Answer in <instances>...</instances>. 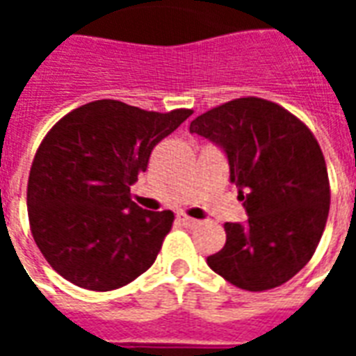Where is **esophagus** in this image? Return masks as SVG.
<instances>
[{"label": "esophagus", "mask_w": 356, "mask_h": 356, "mask_svg": "<svg viewBox=\"0 0 356 356\" xmlns=\"http://www.w3.org/2000/svg\"><path fill=\"white\" fill-rule=\"evenodd\" d=\"M177 219H179V223H183L185 227H196V225H198V219H193V217L185 216V213H179Z\"/></svg>", "instance_id": "1"}]
</instances>
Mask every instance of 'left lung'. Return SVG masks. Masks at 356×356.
Listing matches in <instances>:
<instances>
[{
  "label": "left lung",
  "mask_w": 356,
  "mask_h": 356,
  "mask_svg": "<svg viewBox=\"0 0 356 356\" xmlns=\"http://www.w3.org/2000/svg\"><path fill=\"white\" fill-rule=\"evenodd\" d=\"M229 162L246 223H225L227 242L208 265L236 288L288 282L313 257L330 211L326 162L303 122L275 102L244 97L191 122Z\"/></svg>",
  "instance_id": "1"
}]
</instances>
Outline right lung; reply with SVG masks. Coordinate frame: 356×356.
<instances>
[{"instance_id": "add662e5", "label": "right lung", "mask_w": 356, "mask_h": 356, "mask_svg": "<svg viewBox=\"0 0 356 356\" xmlns=\"http://www.w3.org/2000/svg\"><path fill=\"white\" fill-rule=\"evenodd\" d=\"M193 110L147 112L102 99L53 125L28 179V217L43 257L68 282L110 291L150 265L173 223L129 198L152 148Z\"/></svg>"}]
</instances>
